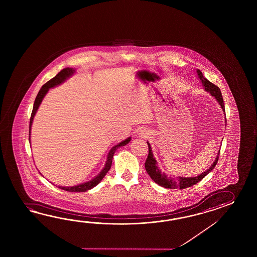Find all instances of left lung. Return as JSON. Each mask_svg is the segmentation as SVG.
I'll return each mask as SVG.
<instances>
[{
  "instance_id": "1",
  "label": "left lung",
  "mask_w": 257,
  "mask_h": 257,
  "mask_svg": "<svg viewBox=\"0 0 257 257\" xmlns=\"http://www.w3.org/2000/svg\"><path fill=\"white\" fill-rule=\"evenodd\" d=\"M197 75H198V78L201 81L203 86L205 88V90L216 98V100L218 102V104H219V105L221 106V108L223 110L224 115H226V114H225L223 98H222V95H221L220 89L217 85L213 84L212 82H209L208 79H206L205 77L203 76L202 72L199 71V70H197ZM225 122H226V116H225ZM147 144L148 147H149V154H148L147 160L145 162V169L147 171L148 175L151 176V178L157 185L165 187V188H169V189H178V188L179 189H185V188H187V187L194 186V185L197 184L199 181L202 180L206 175L209 174L214 169V167L216 166V164L218 163L219 152L217 154V157L215 159L213 164H211V166L208 169L206 170L202 174H200V175H197V176H195V177L177 176L175 179V178H172V177H168V175L162 173V171L157 166L156 160L153 157V153L152 152L151 144L148 142Z\"/></svg>"
}]
</instances>
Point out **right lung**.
I'll return each instance as SVG.
<instances>
[{
	"label": "right lung",
	"instance_id": "right-lung-1",
	"mask_svg": "<svg viewBox=\"0 0 257 257\" xmlns=\"http://www.w3.org/2000/svg\"><path fill=\"white\" fill-rule=\"evenodd\" d=\"M75 72V70L72 69V68H65L63 69L62 71H60L54 78H52L51 80H49V82H46L44 84L43 86L41 87V89L39 90V93L37 95V97L35 99V103H34L33 110H32V114H31V117H30V124H29V142H30V131H31V126H32V123H33L34 116L36 115L37 111L39 109V105L41 104L42 100H43L45 95L47 94V93L49 92L50 88L55 87L57 85H60L62 82H65L66 80L68 78L73 74ZM131 138H127L125 141L121 142L120 143L116 144L115 146L112 148L110 150L108 155H107V160L105 162L104 164V167L102 169V171L99 173L98 175H96L94 178H93L92 180L88 181L85 183H82L80 185H77V186H58L60 189H63L66 191L69 192H85L87 190L92 189L93 187L95 186H97L99 183L102 181V179L104 178V175H106V173L109 171L111 168V165H112V160H113V156H114V153L115 151L119 147L122 146H125L128 142H131Z\"/></svg>",
	"mask_w": 257,
	"mask_h": 257
}]
</instances>
